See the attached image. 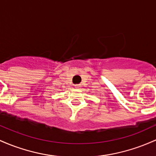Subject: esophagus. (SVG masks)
I'll use <instances>...</instances> for the list:
<instances>
[{"instance_id":"1","label":"esophagus","mask_w":156,"mask_h":156,"mask_svg":"<svg viewBox=\"0 0 156 156\" xmlns=\"http://www.w3.org/2000/svg\"><path fill=\"white\" fill-rule=\"evenodd\" d=\"M74 86H75V87H76V88H79V87L81 86V85H75Z\"/></svg>"}]
</instances>
